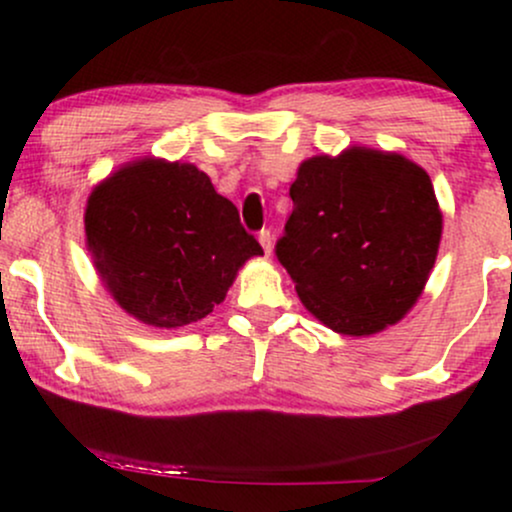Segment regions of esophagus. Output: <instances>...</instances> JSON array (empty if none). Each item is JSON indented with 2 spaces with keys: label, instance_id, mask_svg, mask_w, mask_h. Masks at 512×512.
<instances>
[{
  "label": "esophagus",
  "instance_id": "esophagus-1",
  "mask_svg": "<svg viewBox=\"0 0 512 512\" xmlns=\"http://www.w3.org/2000/svg\"><path fill=\"white\" fill-rule=\"evenodd\" d=\"M257 240H260L264 255H267V257L272 255V233H269V231H260V236H257Z\"/></svg>",
  "mask_w": 512,
  "mask_h": 512
}]
</instances>
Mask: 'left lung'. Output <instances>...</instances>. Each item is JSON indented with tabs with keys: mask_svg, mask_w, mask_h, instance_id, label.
<instances>
[{
	"mask_svg": "<svg viewBox=\"0 0 512 512\" xmlns=\"http://www.w3.org/2000/svg\"><path fill=\"white\" fill-rule=\"evenodd\" d=\"M276 257L305 308L332 332L370 337L414 308L443 236L431 178L392 151L313 156L291 185Z\"/></svg>",
	"mask_w": 512,
	"mask_h": 512,
	"instance_id": "1",
	"label": "left lung"
}]
</instances>
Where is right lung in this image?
<instances>
[{
  "mask_svg": "<svg viewBox=\"0 0 512 512\" xmlns=\"http://www.w3.org/2000/svg\"><path fill=\"white\" fill-rule=\"evenodd\" d=\"M84 231L113 301L161 330L207 317L238 269L262 255L207 173L154 156L125 163L93 187Z\"/></svg>",
  "mask_w": 512,
  "mask_h": 512,
  "instance_id": "add662e5",
  "label": "right lung"
}]
</instances>
